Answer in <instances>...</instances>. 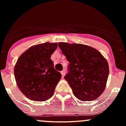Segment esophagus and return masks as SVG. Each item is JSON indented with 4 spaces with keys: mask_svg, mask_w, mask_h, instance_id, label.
Wrapping results in <instances>:
<instances>
[{
    "mask_svg": "<svg viewBox=\"0 0 126 126\" xmlns=\"http://www.w3.org/2000/svg\"><path fill=\"white\" fill-rule=\"evenodd\" d=\"M65 73H66V72H65V70H64H64L62 71H61V74H62V76H63V77H64V75H65Z\"/></svg>",
    "mask_w": 126,
    "mask_h": 126,
    "instance_id": "esophagus-1",
    "label": "esophagus"
}]
</instances>
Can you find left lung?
<instances>
[{
  "instance_id": "obj_1",
  "label": "left lung",
  "mask_w": 126,
  "mask_h": 126,
  "mask_svg": "<svg viewBox=\"0 0 126 126\" xmlns=\"http://www.w3.org/2000/svg\"><path fill=\"white\" fill-rule=\"evenodd\" d=\"M58 46L69 62L64 79L80 101H91L104 92L109 74L107 60L97 50L82 44L60 42Z\"/></svg>"
}]
</instances>
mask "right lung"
Instances as JSON below:
<instances>
[{
	"instance_id": "obj_1",
	"label": "right lung",
	"mask_w": 126,
	"mask_h": 126,
	"mask_svg": "<svg viewBox=\"0 0 126 126\" xmlns=\"http://www.w3.org/2000/svg\"><path fill=\"white\" fill-rule=\"evenodd\" d=\"M57 43H45L31 47L24 52L15 64V80L20 91L27 98L45 101L53 96L62 75L54 69L51 55Z\"/></svg>"
}]
</instances>
